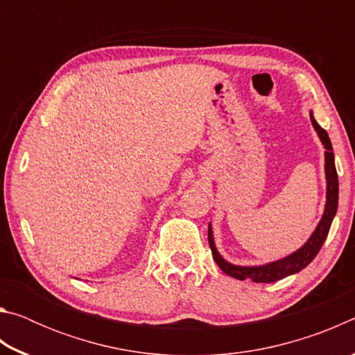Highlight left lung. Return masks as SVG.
I'll list each match as a JSON object with an SVG mask.
<instances>
[{"mask_svg": "<svg viewBox=\"0 0 355 355\" xmlns=\"http://www.w3.org/2000/svg\"><path fill=\"white\" fill-rule=\"evenodd\" d=\"M311 125L316 130L318 136L322 142L324 148H326V180H327V197H326V209H324V214L318 224L316 230L313 235L309 238V241L305 243L302 248L294 252V254L288 255L282 260L263 264V266H236V264H232L225 261L224 258L216 249L214 239H213V232L211 225H208V243L209 249H211V254L214 261L218 263V266L230 277H235L238 280H254L257 284H271V282H277L288 277V275L296 274L302 271L305 266L313 261V258L318 255V252L322 248L324 241L329 235L330 225H332V220L336 214V208H338V173L335 169V158H334V148L332 142L329 139L327 131L321 128L320 125L313 117V114L310 112Z\"/></svg>", "mask_w": 355, "mask_h": 355, "instance_id": "obj_1", "label": "left lung"}]
</instances>
